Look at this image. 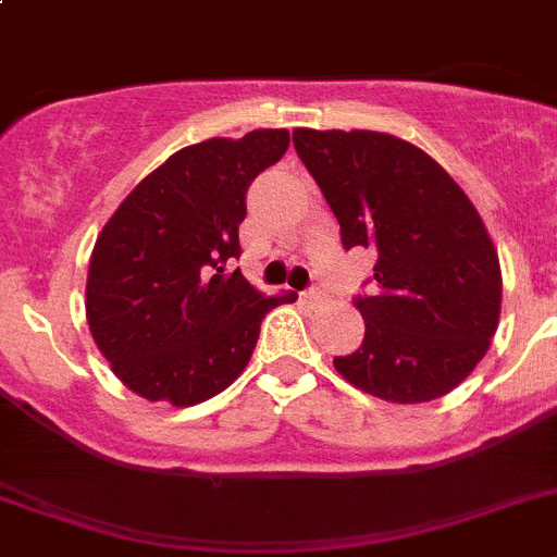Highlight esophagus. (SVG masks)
Returning <instances> with one entry per match:
<instances>
[{
  "instance_id": "1",
  "label": "esophagus",
  "mask_w": 557,
  "mask_h": 557,
  "mask_svg": "<svg viewBox=\"0 0 557 557\" xmlns=\"http://www.w3.org/2000/svg\"><path fill=\"white\" fill-rule=\"evenodd\" d=\"M322 297H324L322 288H308V290H305V294H302L305 302H319V299H322Z\"/></svg>"
}]
</instances>
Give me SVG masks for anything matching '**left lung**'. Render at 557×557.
I'll return each instance as SVG.
<instances>
[{
  "label": "left lung",
  "mask_w": 557,
  "mask_h": 557,
  "mask_svg": "<svg viewBox=\"0 0 557 557\" xmlns=\"http://www.w3.org/2000/svg\"><path fill=\"white\" fill-rule=\"evenodd\" d=\"M347 249H377L374 294L358 297L360 349L335 358L355 388L413 405L463 383L491 347L503 272L460 185L413 144L372 129H294Z\"/></svg>",
  "instance_id": "1"
}]
</instances>
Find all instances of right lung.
Returning <instances> with one entry per match:
<instances>
[{"label":"right lung","mask_w":557,"mask_h":557,"mask_svg":"<svg viewBox=\"0 0 557 557\" xmlns=\"http://www.w3.org/2000/svg\"><path fill=\"white\" fill-rule=\"evenodd\" d=\"M288 129H252L174 152L135 185L97 238L85 315L113 374L149 403L216 397L247 369L267 297L242 269L249 183L288 149Z\"/></svg>","instance_id":"obj_1"}]
</instances>
